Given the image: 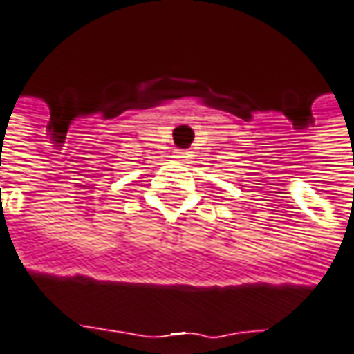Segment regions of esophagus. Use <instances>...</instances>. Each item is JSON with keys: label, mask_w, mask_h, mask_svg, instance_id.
I'll use <instances>...</instances> for the list:
<instances>
[{"label": "esophagus", "mask_w": 354, "mask_h": 354, "mask_svg": "<svg viewBox=\"0 0 354 354\" xmlns=\"http://www.w3.org/2000/svg\"><path fill=\"white\" fill-rule=\"evenodd\" d=\"M176 158H182V160H184V158H190V152H186V150H180V152L176 154Z\"/></svg>", "instance_id": "obj_1"}]
</instances>
